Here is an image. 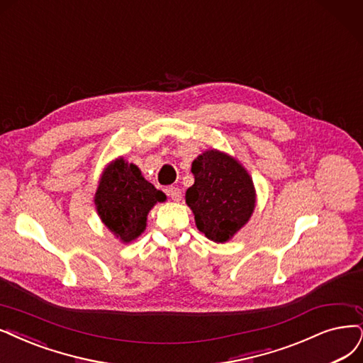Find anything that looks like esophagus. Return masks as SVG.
Listing matches in <instances>:
<instances>
[{
    "label": "esophagus",
    "mask_w": 363,
    "mask_h": 363,
    "mask_svg": "<svg viewBox=\"0 0 363 363\" xmlns=\"http://www.w3.org/2000/svg\"><path fill=\"white\" fill-rule=\"evenodd\" d=\"M167 194L172 197V200H174V202H179L181 197H182V193H181V190L178 189V186H169V189H167Z\"/></svg>",
    "instance_id": "1"
}]
</instances>
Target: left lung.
<instances>
[{
    "label": "left lung",
    "instance_id": "left-lung-1",
    "mask_svg": "<svg viewBox=\"0 0 363 363\" xmlns=\"http://www.w3.org/2000/svg\"><path fill=\"white\" fill-rule=\"evenodd\" d=\"M194 184L185 202L197 229L213 242L229 240L251 217L256 205L252 181L238 161L216 150L199 155L191 166Z\"/></svg>",
    "mask_w": 363,
    "mask_h": 363
}]
</instances>
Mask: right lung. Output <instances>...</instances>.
<instances>
[{"label":"right lung","instance_id":"1","mask_svg":"<svg viewBox=\"0 0 363 363\" xmlns=\"http://www.w3.org/2000/svg\"><path fill=\"white\" fill-rule=\"evenodd\" d=\"M166 196L147 182L138 166L119 158L107 167L96 193L97 212L116 238L123 242L136 239L146 227L147 212Z\"/></svg>","mask_w":363,"mask_h":363}]
</instances>
